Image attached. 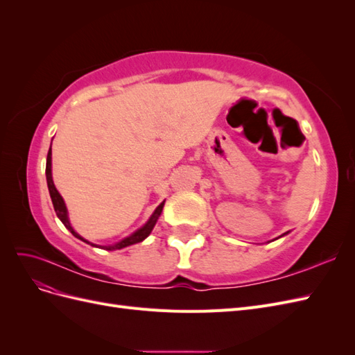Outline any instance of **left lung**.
I'll return each mask as SVG.
<instances>
[{
    "instance_id": "8db88e82",
    "label": "left lung",
    "mask_w": 355,
    "mask_h": 355,
    "mask_svg": "<svg viewBox=\"0 0 355 355\" xmlns=\"http://www.w3.org/2000/svg\"><path fill=\"white\" fill-rule=\"evenodd\" d=\"M287 234V232H286ZM286 234H283V235H286ZM283 235H280V237H283ZM280 237H278V239H280Z\"/></svg>"
}]
</instances>
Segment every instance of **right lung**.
<instances>
[{
	"label": "right lung",
	"mask_w": 355,
	"mask_h": 355,
	"mask_svg": "<svg viewBox=\"0 0 355 355\" xmlns=\"http://www.w3.org/2000/svg\"><path fill=\"white\" fill-rule=\"evenodd\" d=\"M46 178H47V187H49V192H50V197H51V202H53V207H55V211L58 214V218L62 220V223L65 225V228L68 231H71V234L73 235V237L80 239L81 241L87 243L93 247H101V249L103 250H120V249H124V247L127 245H132V244H136V243H141L144 241L149 234H151V231L154 230L155 223L159 218L161 211H163V207H164V202L163 201L159 204V206L155 209V211L153 213V216L148 219V222L144 225L142 228H139L137 231H135L132 235H128V237L123 239L121 241H118L115 244H111V245H96L93 243H89L87 240H84L81 235H78L77 232L73 231V228L71 227V222H69V218H68V210H67V206H65V201H63L62 196L59 194V191L56 189L55 184H53V178H51V145H50V149H49V154H47V163H46Z\"/></svg>",
	"instance_id": "add662e5"
}]
</instances>
